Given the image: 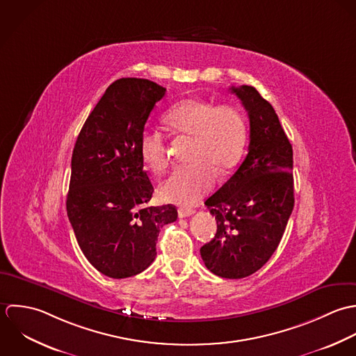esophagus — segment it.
Wrapping results in <instances>:
<instances>
[{"instance_id": "obj_1", "label": "esophagus", "mask_w": 356, "mask_h": 356, "mask_svg": "<svg viewBox=\"0 0 356 356\" xmlns=\"http://www.w3.org/2000/svg\"><path fill=\"white\" fill-rule=\"evenodd\" d=\"M194 214L193 209H187V208H179V217H188Z\"/></svg>"}]
</instances>
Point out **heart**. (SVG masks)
Segmentation results:
<instances>
[{
    "mask_svg": "<svg viewBox=\"0 0 356 356\" xmlns=\"http://www.w3.org/2000/svg\"><path fill=\"white\" fill-rule=\"evenodd\" d=\"M163 121L172 132L193 139L188 161L194 163L175 168L159 184V195L168 202L193 205L212 188L213 172L222 175L238 163L246 142L245 115L232 104L186 97L165 113ZM139 147L154 172L166 168L168 144L162 132L143 131Z\"/></svg>",
    "mask_w": 356,
    "mask_h": 356,
    "instance_id": "obj_1",
    "label": "heart"
}]
</instances>
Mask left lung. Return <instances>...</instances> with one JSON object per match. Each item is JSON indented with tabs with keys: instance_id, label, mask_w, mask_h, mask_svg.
<instances>
[{
	"instance_id": "1",
	"label": "left lung",
	"mask_w": 356,
	"mask_h": 356,
	"mask_svg": "<svg viewBox=\"0 0 356 356\" xmlns=\"http://www.w3.org/2000/svg\"><path fill=\"white\" fill-rule=\"evenodd\" d=\"M250 122L248 155L207 200L217 221L201 257L214 275L241 280L259 271L277 250L294 207L293 148L274 107L256 88L232 86Z\"/></svg>"
}]
</instances>
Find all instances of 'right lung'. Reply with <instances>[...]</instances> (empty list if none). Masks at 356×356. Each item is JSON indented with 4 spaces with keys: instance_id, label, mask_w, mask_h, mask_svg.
<instances>
[{
    "instance_id": "obj_1",
    "label": "right lung",
    "mask_w": 356,
    "mask_h": 356,
    "mask_svg": "<svg viewBox=\"0 0 356 356\" xmlns=\"http://www.w3.org/2000/svg\"><path fill=\"white\" fill-rule=\"evenodd\" d=\"M166 89L143 78L113 82L86 118L72 149L67 216L88 261L114 280L140 274L156 256L173 205L147 207L154 187L139 140Z\"/></svg>"
}]
</instances>
